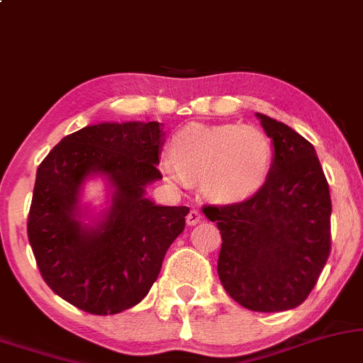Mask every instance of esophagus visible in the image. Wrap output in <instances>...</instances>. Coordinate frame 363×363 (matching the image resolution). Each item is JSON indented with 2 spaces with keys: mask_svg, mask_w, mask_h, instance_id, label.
<instances>
[{
  "mask_svg": "<svg viewBox=\"0 0 363 363\" xmlns=\"http://www.w3.org/2000/svg\"><path fill=\"white\" fill-rule=\"evenodd\" d=\"M201 220H203V215H201L198 209H193V211L187 213V216H186V221L189 226H196Z\"/></svg>",
  "mask_w": 363,
  "mask_h": 363,
  "instance_id": "esophagus-1",
  "label": "esophagus"
}]
</instances>
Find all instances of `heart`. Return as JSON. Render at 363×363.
<instances>
[{
    "instance_id": "1",
    "label": "heart",
    "mask_w": 363,
    "mask_h": 363,
    "mask_svg": "<svg viewBox=\"0 0 363 363\" xmlns=\"http://www.w3.org/2000/svg\"><path fill=\"white\" fill-rule=\"evenodd\" d=\"M162 176L177 187L201 177L204 194L218 203H242L259 193L269 177L272 143L253 125L193 123L170 140Z\"/></svg>"
}]
</instances>
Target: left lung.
<instances>
[{"mask_svg":"<svg viewBox=\"0 0 363 363\" xmlns=\"http://www.w3.org/2000/svg\"><path fill=\"white\" fill-rule=\"evenodd\" d=\"M274 147L269 177L250 199L203 213L220 228L218 276L240 306L298 308L330 255L331 199L316 150L291 126L257 113Z\"/></svg>","mask_w":363,"mask_h":363,"instance_id":"1","label":"left lung"}]
</instances>
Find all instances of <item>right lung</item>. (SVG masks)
Returning a JSON list of instances; mask_svg holds the SVG:
<instances>
[{
  "label": "right lung",
  "instance_id": "add662e5",
  "mask_svg": "<svg viewBox=\"0 0 363 363\" xmlns=\"http://www.w3.org/2000/svg\"><path fill=\"white\" fill-rule=\"evenodd\" d=\"M159 121H103L60 140L38 165L28 242L43 281L91 314L138 304L159 277L169 247L184 231L186 206H160L147 187L162 179ZM104 181L105 203L84 201Z\"/></svg>",
  "mask_w": 363,
  "mask_h": 363
}]
</instances>
